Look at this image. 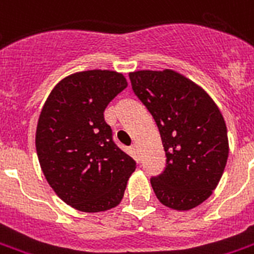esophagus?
<instances>
[{
  "label": "esophagus",
  "instance_id": "34e87169",
  "mask_svg": "<svg viewBox=\"0 0 254 254\" xmlns=\"http://www.w3.org/2000/svg\"><path fill=\"white\" fill-rule=\"evenodd\" d=\"M131 149H133V152H134L135 154H137V153H138V146H137V145H135V144L131 145Z\"/></svg>",
  "mask_w": 254,
  "mask_h": 254
}]
</instances>
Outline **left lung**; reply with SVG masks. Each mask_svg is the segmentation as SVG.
Masks as SVG:
<instances>
[{
  "label": "left lung",
  "mask_w": 254,
  "mask_h": 254,
  "mask_svg": "<svg viewBox=\"0 0 254 254\" xmlns=\"http://www.w3.org/2000/svg\"><path fill=\"white\" fill-rule=\"evenodd\" d=\"M131 89L157 124L166 165L150 184L161 204L189 210L213 193L229 145L221 112L209 94L177 71L129 74Z\"/></svg>",
  "instance_id": "left-lung-1"
}]
</instances>
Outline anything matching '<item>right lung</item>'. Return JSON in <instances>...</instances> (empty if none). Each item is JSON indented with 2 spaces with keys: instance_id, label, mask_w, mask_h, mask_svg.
Wrapping results in <instances>:
<instances>
[{
  "instance_id": "add662e5",
  "label": "right lung",
  "mask_w": 254,
  "mask_h": 254,
  "mask_svg": "<svg viewBox=\"0 0 254 254\" xmlns=\"http://www.w3.org/2000/svg\"><path fill=\"white\" fill-rule=\"evenodd\" d=\"M127 86L117 71H78L54 86L40 114L36 149L46 181L81 212L117 206L135 169L104 117L108 104Z\"/></svg>"
}]
</instances>
